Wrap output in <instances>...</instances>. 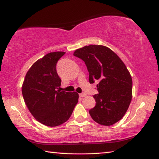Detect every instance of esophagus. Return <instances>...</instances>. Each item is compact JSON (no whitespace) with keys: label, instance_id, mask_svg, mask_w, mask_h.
I'll use <instances>...</instances> for the list:
<instances>
[{"label":"esophagus","instance_id":"34e87169","mask_svg":"<svg viewBox=\"0 0 159 159\" xmlns=\"http://www.w3.org/2000/svg\"><path fill=\"white\" fill-rule=\"evenodd\" d=\"M79 96L80 97V98H84V97L86 96V94L85 93H80L79 94Z\"/></svg>","mask_w":159,"mask_h":159}]
</instances>
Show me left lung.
I'll use <instances>...</instances> for the list:
<instances>
[{"mask_svg": "<svg viewBox=\"0 0 159 159\" xmlns=\"http://www.w3.org/2000/svg\"><path fill=\"white\" fill-rule=\"evenodd\" d=\"M84 61L89 72V82L98 80V93L93 96L95 107L89 111L99 124L111 125L127 111L132 99L133 81L124 63L115 52L103 45H90L74 53Z\"/></svg>", "mask_w": 159, "mask_h": 159, "instance_id": "1", "label": "left lung"}]
</instances>
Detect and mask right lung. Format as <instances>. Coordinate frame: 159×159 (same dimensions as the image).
<instances>
[{
	"label": "right lung",
	"instance_id": "1",
	"mask_svg": "<svg viewBox=\"0 0 159 159\" xmlns=\"http://www.w3.org/2000/svg\"><path fill=\"white\" fill-rule=\"evenodd\" d=\"M64 52H50L36 61L26 74L22 95L38 121L50 127L66 122L79 100V94L57 90L61 80L56 69Z\"/></svg>",
	"mask_w": 159,
	"mask_h": 159
}]
</instances>
